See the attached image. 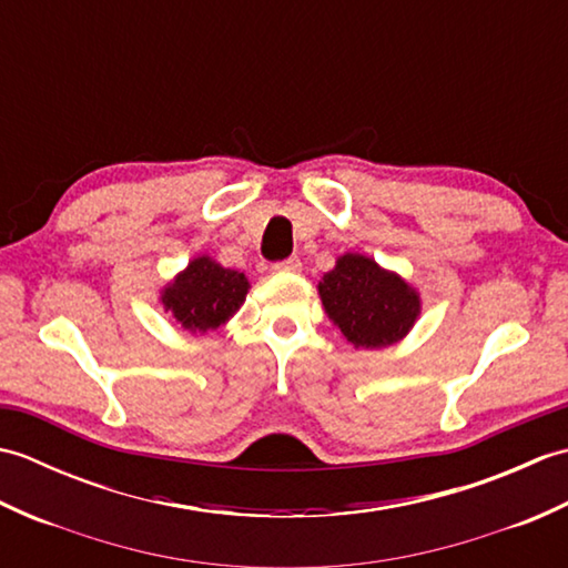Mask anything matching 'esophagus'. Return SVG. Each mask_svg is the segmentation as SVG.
Listing matches in <instances>:
<instances>
[{"mask_svg":"<svg viewBox=\"0 0 568 568\" xmlns=\"http://www.w3.org/2000/svg\"><path fill=\"white\" fill-rule=\"evenodd\" d=\"M300 268H303V263H300L297 256H291V258H285V261H277L273 265V271H283V273H297Z\"/></svg>","mask_w":568,"mask_h":568,"instance_id":"esophagus-1","label":"esophagus"}]
</instances>
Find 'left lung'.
Listing matches in <instances>:
<instances>
[{
	"mask_svg": "<svg viewBox=\"0 0 568 568\" xmlns=\"http://www.w3.org/2000/svg\"><path fill=\"white\" fill-rule=\"evenodd\" d=\"M322 307L356 348L397 344L419 317V295L400 275L361 256L344 253L317 285Z\"/></svg>",
	"mask_w": 568,
	"mask_h": 568,
	"instance_id": "1",
	"label": "left lung"
}]
</instances>
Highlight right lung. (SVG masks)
Returning a JSON list of instances; mask_svg holds the SVG:
<instances>
[{
	"label": "right lung",
	"mask_w": 568,
	"mask_h": 568,
	"mask_svg": "<svg viewBox=\"0 0 568 568\" xmlns=\"http://www.w3.org/2000/svg\"><path fill=\"white\" fill-rule=\"evenodd\" d=\"M248 281L244 273L224 268L210 256H197L163 287L161 303L180 327L204 334L234 317V312L244 305Z\"/></svg>",
	"instance_id": "obj_1"
}]
</instances>
